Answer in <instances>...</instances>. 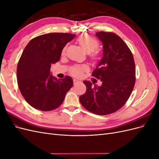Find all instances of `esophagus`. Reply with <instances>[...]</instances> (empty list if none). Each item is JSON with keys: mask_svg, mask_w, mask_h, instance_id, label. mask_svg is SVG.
I'll return each instance as SVG.
<instances>
[{"mask_svg": "<svg viewBox=\"0 0 159 159\" xmlns=\"http://www.w3.org/2000/svg\"><path fill=\"white\" fill-rule=\"evenodd\" d=\"M73 81H74V85H76V84H78L79 82H80V81H78V80H75V79H74V80H73Z\"/></svg>", "mask_w": 159, "mask_h": 159, "instance_id": "obj_1", "label": "esophagus"}]
</instances>
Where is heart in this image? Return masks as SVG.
<instances>
[{"mask_svg": "<svg viewBox=\"0 0 159 159\" xmlns=\"http://www.w3.org/2000/svg\"><path fill=\"white\" fill-rule=\"evenodd\" d=\"M77 41L79 42L82 48L87 52L90 53L92 58L96 59L99 55V51L98 48L99 47V41L93 36L89 35H82L77 38ZM66 50V46H64L62 49V53H64ZM88 70V66L87 65L75 66L71 68V74L75 76H80L85 71Z\"/></svg>", "mask_w": 159, "mask_h": 159, "instance_id": "heart-1", "label": "heart"}]
</instances>
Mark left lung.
Returning <instances> with one entry per match:
<instances>
[{
    "label": "left lung",
    "mask_w": 159,
    "mask_h": 159,
    "mask_svg": "<svg viewBox=\"0 0 159 159\" xmlns=\"http://www.w3.org/2000/svg\"><path fill=\"white\" fill-rule=\"evenodd\" d=\"M103 43V56L92 76L102 81L93 85L84 81L86 91L80 102L89 111L105 115L117 111L125 104L135 84V65L127 45L113 32H96Z\"/></svg>",
    "instance_id": "obj_1"
}]
</instances>
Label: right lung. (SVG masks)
<instances>
[{"label": "right lung", "instance_id": "right-lung-1", "mask_svg": "<svg viewBox=\"0 0 159 159\" xmlns=\"http://www.w3.org/2000/svg\"><path fill=\"white\" fill-rule=\"evenodd\" d=\"M74 37L69 33L46 34L33 38L25 47L17 66V81L24 98L34 108L48 111L63 103L73 80L68 75L57 80L50 74V68Z\"/></svg>", "mask_w": 159, "mask_h": 159}]
</instances>
